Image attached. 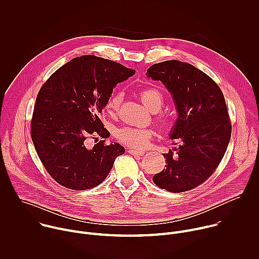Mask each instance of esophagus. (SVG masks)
<instances>
[{
    "label": "esophagus",
    "mask_w": 259,
    "mask_h": 259,
    "mask_svg": "<svg viewBox=\"0 0 259 259\" xmlns=\"http://www.w3.org/2000/svg\"><path fill=\"white\" fill-rule=\"evenodd\" d=\"M128 153L131 154V155H136V156H142L144 154L143 151H137V150H134V149H129Z\"/></svg>",
    "instance_id": "1"
}]
</instances>
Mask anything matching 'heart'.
<instances>
[{"mask_svg": "<svg viewBox=\"0 0 259 259\" xmlns=\"http://www.w3.org/2000/svg\"><path fill=\"white\" fill-rule=\"evenodd\" d=\"M139 95L144 105L149 107L152 112H158L164 101L163 94L155 88L142 89ZM122 101L123 94L121 92L113 93L109 96L105 104L107 113L112 116L116 115L119 112ZM156 119L159 125L164 129H167L171 124L170 118L165 114H158ZM153 135L154 131L151 128H137L127 126L120 128L116 131V137L121 143L131 147H135V149H143V147H145L149 144V141L153 137Z\"/></svg>", "mask_w": 259, "mask_h": 259, "instance_id": "1", "label": "heart"}]
</instances>
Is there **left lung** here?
Returning a JSON list of instances; mask_svg holds the SVG:
<instances>
[{
  "mask_svg": "<svg viewBox=\"0 0 259 259\" xmlns=\"http://www.w3.org/2000/svg\"><path fill=\"white\" fill-rule=\"evenodd\" d=\"M146 76L166 86L178 112L170 134L178 146L163 154L166 168L153 181L170 193L193 190L213 174L228 149L232 123L224 93L205 72L179 60L156 63Z\"/></svg>",
  "mask_w": 259,
  "mask_h": 259,
  "instance_id": "8db88e82",
  "label": "left lung"
}]
</instances>
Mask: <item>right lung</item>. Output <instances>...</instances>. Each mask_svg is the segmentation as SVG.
I'll return each mask as SVG.
<instances>
[{"instance_id": "obj_1", "label": "right lung", "mask_w": 259, "mask_h": 259, "mask_svg": "<svg viewBox=\"0 0 259 259\" xmlns=\"http://www.w3.org/2000/svg\"><path fill=\"white\" fill-rule=\"evenodd\" d=\"M134 73L116 61L83 55L59 67L41 87L31 139L45 169L60 186L75 191L97 187L125 153L119 143L105 144L109 132L99 117L113 88ZM96 137L104 140L88 149L87 139Z\"/></svg>"}]
</instances>
